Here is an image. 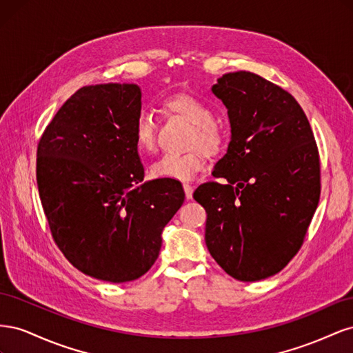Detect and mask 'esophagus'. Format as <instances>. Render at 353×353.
Returning <instances> with one entry per match:
<instances>
[{
  "mask_svg": "<svg viewBox=\"0 0 353 353\" xmlns=\"http://www.w3.org/2000/svg\"><path fill=\"white\" fill-rule=\"evenodd\" d=\"M183 187H184V193H185V197L190 200L191 197H193V185H190L188 183H184L183 184Z\"/></svg>",
  "mask_w": 353,
  "mask_h": 353,
  "instance_id": "34e87169",
  "label": "esophagus"
}]
</instances>
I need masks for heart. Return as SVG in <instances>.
<instances>
[{
    "mask_svg": "<svg viewBox=\"0 0 353 353\" xmlns=\"http://www.w3.org/2000/svg\"><path fill=\"white\" fill-rule=\"evenodd\" d=\"M163 109L191 123L187 153L165 154L150 166V175L162 179L188 181L205 169L206 155L216 156L225 144V132L213 121L210 105L191 94L178 92L163 100ZM134 140L138 150L150 154L156 150V123L150 113L138 114L134 126Z\"/></svg>",
    "mask_w": 353,
    "mask_h": 353,
    "instance_id": "heart-1",
    "label": "heart"
}]
</instances>
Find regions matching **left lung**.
<instances>
[{
  "instance_id": "obj_1",
  "label": "left lung",
  "mask_w": 353,
  "mask_h": 353,
  "mask_svg": "<svg viewBox=\"0 0 353 353\" xmlns=\"http://www.w3.org/2000/svg\"><path fill=\"white\" fill-rule=\"evenodd\" d=\"M212 92L228 109L231 141L193 197L206 209L205 241L232 279L280 272L305 240L321 181L314 132L301 105L252 72L225 73Z\"/></svg>"
}]
</instances>
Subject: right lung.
I'll list each match as a JSON object with an SVG mask.
<instances>
[{"label": "right lung", "mask_w": 353, "mask_h": 353, "mask_svg": "<svg viewBox=\"0 0 353 353\" xmlns=\"http://www.w3.org/2000/svg\"><path fill=\"white\" fill-rule=\"evenodd\" d=\"M140 113L135 83L82 87L38 143L37 184L51 236L74 268L103 281H132L152 268L185 197L179 181L143 183L134 140Z\"/></svg>", "instance_id": "obj_1"}]
</instances>
